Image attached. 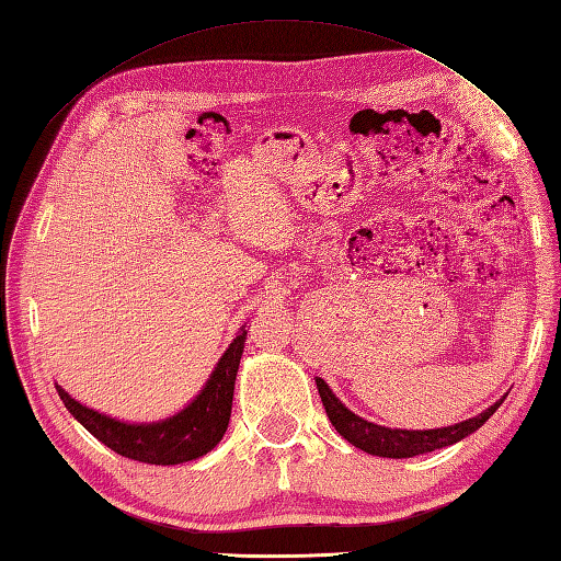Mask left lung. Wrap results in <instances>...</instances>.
I'll use <instances>...</instances> for the list:
<instances>
[{
  "label": "left lung",
  "instance_id": "1",
  "mask_svg": "<svg viewBox=\"0 0 561 561\" xmlns=\"http://www.w3.org/2000/svg\"><path fill=\"white\" fill-rule=\"evenodd\" d=\"M317 388H319L325 414L331 419L335 431L354 447L364 449V453L376 455V457H388V459H407V457L426 455V453H433V449H440L463 440L467 435L481 428L483 423L495 414V409L504 400L502 398L500 402L490 404L485 412H481L473 419L459 421L455 426L428 428V431H404V428L378 426V423H371L350 412V409L335 398L333 390L328 388L323 378H317Z\"/></svg>",
  "mask_w": 561,
  "mask_h": 561
}]
</instances>
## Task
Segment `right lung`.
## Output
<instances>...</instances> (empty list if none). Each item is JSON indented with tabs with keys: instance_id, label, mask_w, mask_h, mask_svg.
<instances>
[{
	"instance_id": "1",
	"label": "right lung",
	"mask_w": 561,
	"mask_h": 561,
	"mask_svg": "<svg viewBox=\"0 0 561 561\" xmlns=\"http://www.w3.org/2000/svg\"><path fill=\"white\" fill-rule=\"evenodd\" d=\"M244 340H248V331L240 328V333L214 366L207 386L199 390L197 398L163 421H118L76 402L61 386H57V392L68 412L83 423L94 438L112 447L116 455L142 463H159V467L193 461L211 453L228 428Z\"/></svg>"
}]
</instances>
